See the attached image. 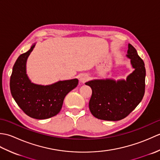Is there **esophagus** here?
Wrapping results in <instances>:
<instances>
[{
  "instance_id": "obj_1",
  "label": "esophagus",
  "mask_w": 160,
  "mask_h": 160,
  "mask_svg": "<svg viewBox=\"0 0 160 160\" xmlns=\"http://www.w3.org/2000/svg\"><path fill=\"white\" fill-rule=\"evenodd\" d=\"M88 79H89V76H88L86 74H82L80 76V81L82 83L85 82L86 81L88 80Z\"/></svg>"
}]
</instances>
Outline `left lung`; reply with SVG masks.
Returning <instances> with one entry per match:
<instances>
[{
	"label": "left lung",
	"instance_id": "obj_1",
	"mask_svg": "<svg viewBox=\"0 0 160 160\" xmlns=\"http://www.w3.org/2000/svg\"><path fill=\"white\" fill-rule=\"evenodd\" d=\"M127 57L135 71L127 80H96L85 83L92 89L89 107L98 119L107 121L122 120L130 114L144 97L146 69L144 62L133 46L128 44Z\"/></svg>",
	"mask_w": 160,
	"mask_h": 160
}]
</instances>
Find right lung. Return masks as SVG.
<instances>
[{"label":"right lung","mask_w":160,"mask_h":160,"mask_svg":"<svg viewBox=\"0 0 160 160\" xmlns=\"http://www.w3.org/2000/svg\"><path fill=\"white\" fill-rule=\"evenodd\" d=\"M34 47L32 45L16 60L10 78V90L24 113L32 118L44 120L59 113L64 98L77 87L78 80L59 81L47 86L32 83L26 74V62Z\"/></svg>","instance_id":"1"}]
</instances>
